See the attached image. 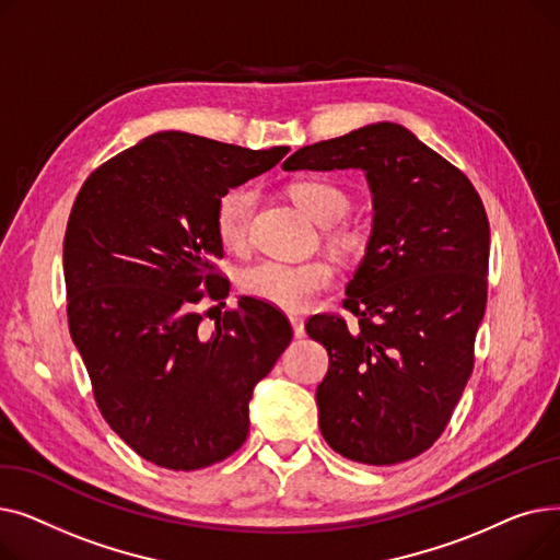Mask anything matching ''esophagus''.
<instances>
[{
	"label": "esophagus",
	"instance_id": "esophagus-1",
	"mask_svg": "<svg viewBox=\"0 0 560 560\" xmlns=\"http://www.w3.org/2000/svg\"><path fill=\"white\" fill-rule=\"evenodd\" d=\"M290 325H292V331H295V338H304V336H306L304 319H302V317H298V315H290Z\"/></svg>",
	"mask_w": 560,
	"mask_h": 560
}]
</instances>
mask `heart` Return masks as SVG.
<instances>
[{"label":"heart","instance_id":"obj_1","mask_svg":"<svg viewBox=\"0 0 560 560\" xmlns=\"http://www.w3.org/2000/svg\"><path fill=\"white\" fill-rule=\"evenodd\" d=\"M290 199L298 209L322 226L340 222L351 206V197L338 184L325 179H302L290 186ZM256 206V192L247 186L226 190L215 206V233L222 247L241 252L249 238V222ZM340 245H357V235L342 231L338 235ZM245 295L272 304L283 311L308 308L317 292L334 283V270L329 262L313 260L302 265H288L277 260H262L245 268L238 277Z\"/></svg>","mask_w":560,"mask_h":560}]
</instances>
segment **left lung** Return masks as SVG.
<instances>
[{"instance_id": "left-lung-1", "label": "left lung", "mask_w": 560, "mask_h": 560, "mask_svg": "<svg viewBox=\"0 0 560 560\" xmlns=\"http://www.w3.org/2000/svg\"><path fill=\"white\" fill-rule=\"evenodd\" d=\"M349 167L365 172L374 218L342 302L359 327L336 315L306 322L329 351L317 418L340 456L395 465L435 443L472 374L490 226L467 176L395 122L302 147L283 163L285 172Z\"/></svg>"}]
</instances>
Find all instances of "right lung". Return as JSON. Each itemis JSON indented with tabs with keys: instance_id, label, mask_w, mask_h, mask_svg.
I'll return each instance as SVG.
<instances>
[{
	"instance_id": "add662e5",
	"label": "right lung",
	"mask_w": 560,
	"mask_h": 560,
	"mask_svg": "<svg viewBox=\"0 0 560 560\" xmlns=\"http://www.w3.org/2000/svg\"><path fill=\"white\" fill-rule=\"evenodd\" d=\"M288 152L159 131L100 165L74 199L70 334L104 420L144 460L190 472L245 443L254 386L288 347L290 322L241 298L203 336L195 304L229 295L213 275L218 199Z\"/></svg>"
}]
</instances>
